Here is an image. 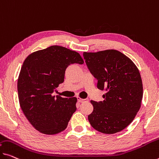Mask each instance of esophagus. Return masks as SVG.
<instances>
[{"label": "esophagus", "instance_id": "34e87169", "mask_svg": "<svg viewBox=\"0 0 159 159\" xmlns=\"http://www.w3.org/2000/svg\"><path fill=\"white\" fill-rule=\"evenodd\" d=\"M77 101L79 102H80V103H82V102H87L88 99H81L80 97H77Z\"/></svg>", "mask_w": 159, "mask_h": 159}]
</instances>
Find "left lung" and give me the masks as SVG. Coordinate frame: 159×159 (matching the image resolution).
I'll return each mask as SVG.
<instances>
[{"label":"left lung","mask_w":159,"mask_h":159,"mask_svg":"<svg viewBox=\"0 0 159 159\" xmlns=\"http://www.w3.org/2000/svg\"><path fill=\"white\" fill-rule=\"evenodd\" d=\"M97 88L105 90L103 102L91 101L93 111L88 116L91 126L107 134L119 132L135 118L143 98L139 70L130 58L116 50L83 52Z\"/></svg>","instance_id":"1"}]
</instances>
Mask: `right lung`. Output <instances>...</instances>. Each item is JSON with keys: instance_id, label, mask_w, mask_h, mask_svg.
Here are the masks:
<instances>
[{"instance_id": "obj_1", "label": "right lung", "mask_w": 159, "mask_h": 159, "mask_svg": "<svg viewBox=\"0 0 159 159\" xmlns=\"http://www.w3.org/2000/svg\"><path fill=\"white\" fill-rule=\"evenodd\" d=\"M74 63H84L81 55L58 45L31 53L24 61L18 80L19 103L40 133L52 135L64 131L76 111V97L52 95L64 82L66 68Z\"/></svg>"}]
</instances>
